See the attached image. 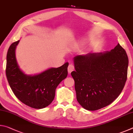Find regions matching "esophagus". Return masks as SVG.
Listing matches in <instances>:
<instances>
[{"instance_id":"esophagus-1","label":"esophagus","mask_w":133,"mask_h":133,"mask_svg":"<svg viewBox=\"0 0 133 133\" xmlns=\"http://www.w3.org/2000/svg\"><path fill=\"white\" fill-rule=\"evenodd\" d=\"M74 70H75V66H74L72 64H69L68 66V73H71V72L73 71Z\"/></svg>"}]
</instances>
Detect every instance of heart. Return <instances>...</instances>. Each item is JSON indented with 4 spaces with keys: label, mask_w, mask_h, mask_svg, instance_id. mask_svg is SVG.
Segmentation results:
<instances>
[{
    "label": "heart",
    "mask_w": 133,
    "mask_h": 133,
    "mask_svg": "<svg viewBox=\"0 0 133 133\" xmlns=\"http://www.w3.org/2000/svg\"><path fill=\"white\" fill-rule=\"evenodd\" d=\"M82 43H80V44H78V46H82Z\"/></svg>",
    "instance_id": "heart-1"
}]
</instances>
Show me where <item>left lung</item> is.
<instances>
[{
    "label": "left lung",
    "instance_id": "left-lung-1",
    "mask_svg": "<svg viewBox=\"0 0 133 133\" xmlns=\"http://www.w3.org/2000/svg\"><path fill=\"white\" fill-rule=\"evenodd\" d=\"M76 98L87 110L111 104L120 95L127 77L129 58L120 44L110 51L78 55L73 58Z\"/></svg>",
    "mask_w": 133,
    "mask_h": 133
}]
</instances>
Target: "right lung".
<instances>
[{
    "label": "right lung",
    "instance_id": "right-lung-1",
    "mask_svg": "<svg viewBox=\"0 0 133 133\" xmlns=\"http://www.w3.org/2000/svg\"><path fill=\"white\" fill-rule=\"evenodd\" d=\"M19 42V40L13 43L8 51L6 75L8 83L21 102L34 109H43L53 102L56 87L67 77L69 63L38 75H25L20 69L16 58L15 50Z\"/></svg>",
    "mask_w": 133,
    "mask_h": 133
}]
</instances>
